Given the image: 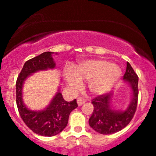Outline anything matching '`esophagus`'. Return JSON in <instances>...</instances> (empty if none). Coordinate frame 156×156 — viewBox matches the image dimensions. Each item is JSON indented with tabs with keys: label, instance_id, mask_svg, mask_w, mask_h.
Listing matches in <instances>:
<instances>
[{
	"label": "esophagus",
	"instance_id": "obj_1",
	"mask_svg": "<svg viewBox=\"0 0 156 156\" xmlns=\"http://www.w3.org/2000/svg\"><path fill=\"white\" fill-rule=\"evenodd\" d=\"M85 102H86V100L83 98H78V100H77V103H78V106H81V105L84 104Z\"/></svg>",
	"mask_w": 156,
	"mask_h": 156
}]
</instances>
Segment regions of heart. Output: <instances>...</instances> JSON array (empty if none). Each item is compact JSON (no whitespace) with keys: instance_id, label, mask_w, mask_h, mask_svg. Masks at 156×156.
Segmentation results:
<instances>
[{"instance_id":"b5f03b06","label":"heart","mask_w":156,"mask_h":156,"mask_svg":"<svg viewBox=\"0 0 156 156\" xmlns=\"http://www.w3.org/2000/svg\"><path fill=\"white\" fill-rule=\"evenodd\" d=\"M122 75L117 65L105 59H87L78 63L73 70L66 69L64 78L71 92H76L81 87V81H87L90 91L96 95L103 94L113 87Z\"/></svg>"}]
</instances>
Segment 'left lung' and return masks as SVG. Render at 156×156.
Wrapping results in <instances>:
<instances>
[{
  "mask_svg": "<svg viewBox=\"0 0 156 156\" xmlns=\"http://www.w3.org/2000/svg\"><path fill=\"white\" fill-rule=\"evenodd\" d=\"M123 78L130 84L133 91L132 100L125 111L112 108V93L98 96L91 102L94 105V111L89 119V125L101 134H112L122 130L130 123L135 114L139 93L138 76L129 62H127L126 72Z\"/></svg>",
  "mask_w": 156,
  "mask_h": 156,
  "instance_id": "left-lung-1",
  "label": "left lung"
}]
</instances>
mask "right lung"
I'll return each mask as SVG.
<instances>
[{"mask_svg":"<svg viewBox=\"0 0 156 156\" xmlns=\"http://www.w3.org/2000/svg\"><path fill=\"white\" fill-rule=\"evenodd\" d=\"M53 53L44 52L26 61L16 83V100L20 117L33 132L45 136H52L60 133L68 124L71 112L78 107L76 100L66 101L59 90L44 110L31 111L24 105L22 91L25 80L37 71L54 68L56 64L52 57Z\"/></svg>","mask_w":156,"mask_h":156,"instance_id":"add662e5","label":"right lung"}]
</instances>
